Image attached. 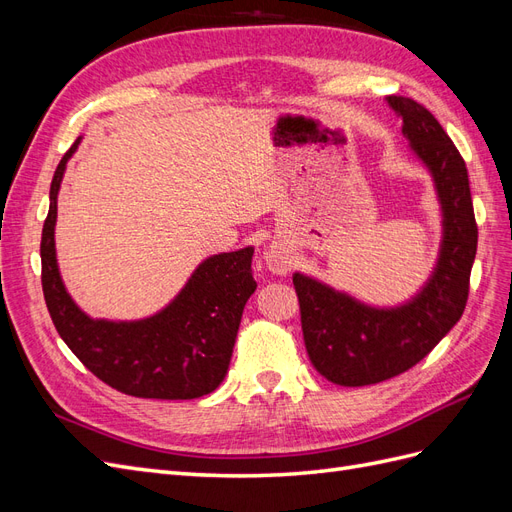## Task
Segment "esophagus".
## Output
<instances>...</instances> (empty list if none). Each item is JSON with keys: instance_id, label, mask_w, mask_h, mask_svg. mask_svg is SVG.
Masks as SVG:
<instances>
[{"instance_id": "esophagus-1", "label": "esophagus", "mask_w": 512, "mask_h": 512, "mask_svg": "<svg viewBox=\"0 0 512 512\" xmlns=\"http://www.w3.org/2000/svg\"><path fill=\"white\" fill-rule=\"evenodd\" d=\"M265 258H267L269 269L277 275H286L292 267V256L286 245H271Z\"/></svg>"}]
</instances>
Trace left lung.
<instances>
[{"mask_svg":"<svg viewBox=\"0 0 512 512\" xmlns=\"http://www.w3.org/2000/svg\"><path fill=\"white\" fill-rule=\"evenodd\" d=\"M386 104L401 119L412 156L433 181L442 241L427 282L399 305H371L312 275L292 273L309 361L339 386L389 380L425 359L466 309L476 256L478 228L466 162L423 104L404 96H386Z\"/></svg>","mask_w":512,"mask_h":512,"instance_id":"8db88e82","label":"left lung"}]
</instances>
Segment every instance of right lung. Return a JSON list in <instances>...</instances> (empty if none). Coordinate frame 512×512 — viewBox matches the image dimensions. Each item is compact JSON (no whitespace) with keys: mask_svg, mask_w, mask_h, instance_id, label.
<instances>
[{"mask_svg":"<svg viewBox=\"0 0 512 512\" xmlns=\"http://www.w3.org/2000/svg\"><path fill=\"white\" fill-rule=\"evenodd\" d=\"M79 143L76 138L53 175L40 243L44 301L57 333L91 374L121 393L145 399L209 395L226 376L243 307L256 290L254 247L205 258L177 297L147 318H91L70 297L55 252L57 196Z\"/></svg>","mask_w":512,"mask_h":512,"instance_id":"obj_1","label":"right lung"}]
</instances>
